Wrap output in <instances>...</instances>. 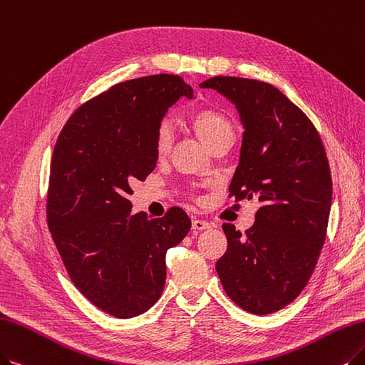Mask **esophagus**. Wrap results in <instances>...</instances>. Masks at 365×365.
Returning a JSON list of instances; mask_svg holds the SVG:
<instances>
[{
  "mask_svg": "<svg viewBox=\"0 0 365 365\" xmlns=\"http://www.w3.org/2000/svg\"><path fill=\"white\" fill-rule=\"evenodd\" d=\"M212 225L205 222V220H200V218H195V220L192 222V227L193 230H205V229H210Z\"/></svg>",
  "mask_w": 365,
  "mask_h": 365,
  "instance_id": "obj_1",
  "label": "esophagus"
}]
</instances>
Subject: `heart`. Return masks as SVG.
<instances>
[{
	"instance_id": "obj_1",
	"label": "heart",
	"mask_w": 365,
	"mask_h": 365,
	"mask_svg": "<svg viewBox=\"0 0 365 365\" xmlns=\"http://www.w3.org/2000/svg\"><path fill=\"white\" fill-rule=\"evenodd\" d=\"M190 124L200 140L212 147L223 138L233 136V125L227 116L214 108H202L190 115ZM173 132L168 121L160 123L155 132V154L162 158L166 157L172 148Z\"/></svg>"
}]
</instances>
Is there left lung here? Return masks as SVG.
Returning a JSON list of instances; mask_svg holds the SVG:
<instances>
[{
    "mask_svg": "<svg viewBox=\"0 0 365 365\" xmlns=\"http://www.w3.org/2000/svg\"><path fill=\"white\" fill-rule=\"evenodd\" d=\"M199 86L229 98L244 125L229 197L260 202L245 233L223 223L227 249L215 269L242 310L269 314L302 292L325 242L332 200L325 147L309 116L267 82L215 76Z\"/></svg>",
    "mask_w": 365,
    "mask_h": 365,
    "instance_id": "left-lung-1",
    "label": "left lung"
}]
</instances>
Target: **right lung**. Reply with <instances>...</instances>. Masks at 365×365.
<instances>
[{"mask_svg":"<svg viewBox=\"0 0 365 365\" xmlns=\"http://www.w3.org/2000/svg\"><path fill=\"white\" fill-rule=\"evenodd\" d=\"M182 96L193 90L175 75L120 82L73 112L55 143L48 227L73 284L113 317L153 307L165 287L166 252L192 227L178 207L150 218L132 214L128 200L130 184L154 170L157 127Z\"/></svg>","mask_w":365,"mask_h":365,"instance_id":"obj_1","label":"right lung"}]
</instances>
